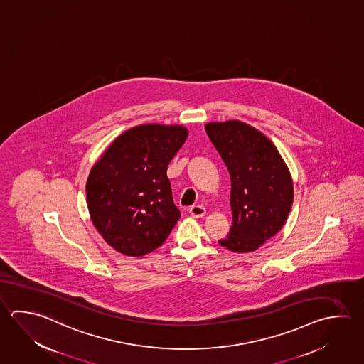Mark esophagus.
<instances>
[{
	"instance_id": "1",
	"label": "esophagus",
	"mask_w": 364,
	"mask_h": 364,
	"mask_svg": "<svg viewBox=\"0 0 364 364\" xmlns=\"http://www.w3.org/2000/svg\"><path fill=\"white\" fill-rule=\"evenodd\" d=\"M190 214H191L193 218H203V217H205V208L201 205L191 206L190 208Z\"/></svg>"
}]
</instances>
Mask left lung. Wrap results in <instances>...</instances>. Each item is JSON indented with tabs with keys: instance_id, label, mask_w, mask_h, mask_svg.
<instances>
[{
	"instance_id": "left-lung-1",
	"label": "left lung",
	"mask_w": 364,
	"mask_h": 364,
	"mask_svg": "<svg viewBox=\"0 0 364 364\" xmlns=\"http://www.w3.org/2000/svg\"><path fill=\"white\" fill-rule=\"evenodd\" d=\"M205 131L231 178V230L219 245L254 252L281 231L290 214V171L271 139L244 122H210Z\"/></svg>"
}]
</instances>
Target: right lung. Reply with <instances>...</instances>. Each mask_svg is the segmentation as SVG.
I'll use <instances>...</instances> for the list:
<instances>
[{"instance_id":"right-lung-1","label":"right lung","mask_w":364,"mask_h":364,"mask_svg":"<svg viewBox=\"0 0 364 364\" xmlns=\"http://www.w3.org/2000/svg\"><path fill=\"white\" fill-rule=\"evenodd\" d=\"M187 128L142 124L127 129L93 164L87 206L107 244L142 257L166 241L181 213L174 205L166 168L185 144Z\"/></svg>"}]
</instances>
